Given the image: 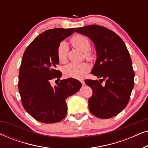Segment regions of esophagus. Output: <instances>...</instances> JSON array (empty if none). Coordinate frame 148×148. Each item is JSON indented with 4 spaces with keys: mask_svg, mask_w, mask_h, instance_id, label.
Wrapping results in <instances>:
<instances>
[{
    "mask_svg": "<svg viewBox=\"0 0 148 148\" xmlns=\"http://www.w3.org/2000/svg\"><path fill=\"white\" fill-rule=\"evenodd\" d=\"M81 83H82V84L83 86H84L85 85H86V84H85V82H84V81L82 80V81H81Z\"/></svg>",
    "mask_w": 148,
    "mask_h": 148,
    "instance_id": "obj_1",
    "label": "esophagus"
}]
</instances>
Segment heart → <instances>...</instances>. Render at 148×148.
Masks as SVG:
<instances>
[{
	"instance_id": "b5f03b06",
	"label": "heart",
	"mask_w": 148,
	"mask_h": 148,
	"mask_svg": "<svg viewBox=\"0 0 148 148\" xmlns=\"http://www.w3.org/2000/svg\"><path fill=\"white\" fill-rule=\"evenodd\" d=\"M72 45L77 49L85 52L87 58H91V54L88 51L90 48V42L86 36L77 34L71 39ZM69 47L67 44L63 41L60 42L57 50V56L60 62H64L66 60ZM90 70V66L86 62L82 63H70L64 66V73L67 77L74 78H81L85 75Z\"/></svg>"
}]
</instances>
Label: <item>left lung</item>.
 Segmentation results:
<instances>
[{"mask_svg":"<svg viewBox=\"0 0 148 148\" xmlns=\"http://www.w3.org/2000/svg\"><path fill=\"white\" fill-rule=\"evenodd\" d=\"M75 32L94 42L96 60L92 74L98 80H85L93 90L89 109L95 116L109 119L120 113L128 104L134 87V71L125 42L114 32L97 25L75 28ZM103 80L105 84L102 85Z\"/></svg>","mask_w":148,"mask_h":148,"instance_id":"left-lung-1","label":"left lung"}]
</instances>
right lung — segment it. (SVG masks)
Here are the masks:
<instances>
[{
	"mask_svg": "<svg viewBox=\"0 0 148 148\" xmlns=\"http://www.w3.org/2000/svg\"><path fill=\"white\" fill-rule=\"evenodd\" d=\"M75 32L74 28H55L38 36L24 52L19 75V92L25 110L44 123L62 121L66 114V98L82 88L73 78L60 80L56 86L52 79L61 77L56 69L57 50L60 42Z\"/></svg>",
	"mask_w": 148,
	"mask_h": 148,
	"instance_id": "add662e5",
	"label": "right lung"
}]
</instances>
